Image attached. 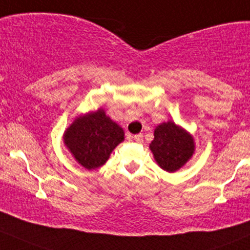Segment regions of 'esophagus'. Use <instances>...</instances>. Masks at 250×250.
<instances>
[{"mask_svg":"<svg viewBox=\"0 0 250 250\" xmlns=\"http://www.w3.org/2000/svg\"><path fill=\"white\" fill-rule=\"evenodd\" d=\"M132 139H134L136 142H142V141H144V135H142V134L135 135V136H132Z\"/></svg>","mask_w":250,"mask_h":250,"instance_id":"obj_1","label":"esophagus"}]
</instances>
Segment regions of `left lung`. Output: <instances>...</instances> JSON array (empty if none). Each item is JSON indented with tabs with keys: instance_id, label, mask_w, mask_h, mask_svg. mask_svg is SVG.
<instances>
[{
	"instance_id": "1",
	"label": "left lung",
	"mask_w": 250,
	"mask_h": 250,
	"mask_svg": "<svg viewBox=\"0 0 250 250\" xmlns=\"http://www.w3.org/2000/svg\"><path fill=\"white\" fill-rule=\"evenodd\" d=\"M194 140L174 123H163L154 130L149 145L156 162L162 169L172 173L182 168L194 153Z\"/></svg>"
}]
</instances>
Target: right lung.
<instances>
[{
  "mask_svg": "<svg viewBox=\"0 0 250 250\" xmlns=\"http://www.w3.org/2000/svg\"><path fill=\"white\" fill-rule=\"evenodd\" d=\"M63 140L81 166L94 169L103 166L111 151L124 141V131L99 109L76 119Z\"/></svg>",
  "mask_w": 250,
  "mask_h": 250,
  "instance_id": "add662e5",
  "label": "right lung"
}]
</instances>
